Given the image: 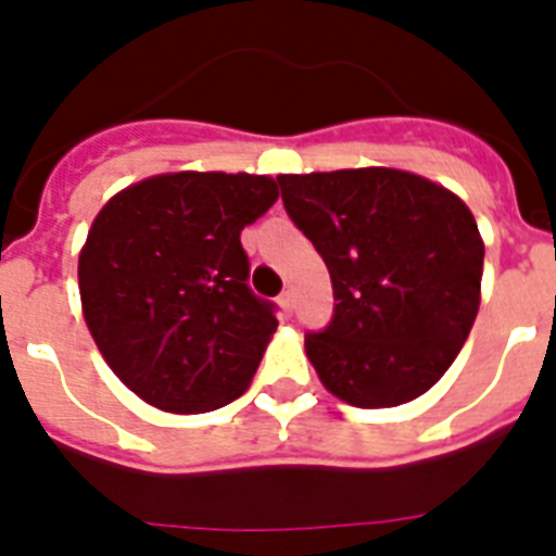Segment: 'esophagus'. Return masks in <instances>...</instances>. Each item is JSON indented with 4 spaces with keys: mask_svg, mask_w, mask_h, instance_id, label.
I'll use <instances>...</instances> for the list:
<instances>
[{
    "mask_svg": "<svg viewBox=\"0 0 556 556\" xmlns=\"http://www.w3.org/2000/svg\"><path fill=\"white\" fill-rule=\"evenodd\" d=\"M279 305H282V312L286 314H294V294H291V291H286V294L279 296Z\"/></svg>",
    "mask_w": 556,
    "mask_h": 556,
    "instance_id": "esophagus-1",
    "label": "esophagus"
}]
</instances>
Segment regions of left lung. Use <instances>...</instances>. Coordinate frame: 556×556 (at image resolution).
I'll return each mask as SVG.
<instances>
[{"label":"left lung","mask_w":556,"mask_h":556,"mask_svg":"<svg viewBox=\"0 0 556 556\" xmlns=\"http://www.w3.org/2000/svg\"><path fill=\"white\" fill-rule=\"evenodd\" d=\"M277 181L338 300L329 326L305 334L323 387L364 409L424 395L456 361L479 312L484 242L473 213L404 169Z\"/></svg>","instance_id":"left-lung-1"}]
</instances>
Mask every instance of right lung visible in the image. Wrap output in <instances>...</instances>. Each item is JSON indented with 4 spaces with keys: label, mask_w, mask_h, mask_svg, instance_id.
<instances>
[{
    "label": "right lung",
    "mask_w": 556,
    "mask_h": 556,
    "mask_svg": "<svg viewBox=\"0 0 556 556\" xmlns=\"http://www.w3.org/2000/svg\"><path fill=\"white\" fill-rule=\"evenodd\" d=\"M279 199L248 173H167L103 204L80 251L83 317L117 378L164 413H210L251 387L274 303L248 286L242 248Z\"/></svg>",
    "instance_id": "right-lung-1"
}]
</instances>
